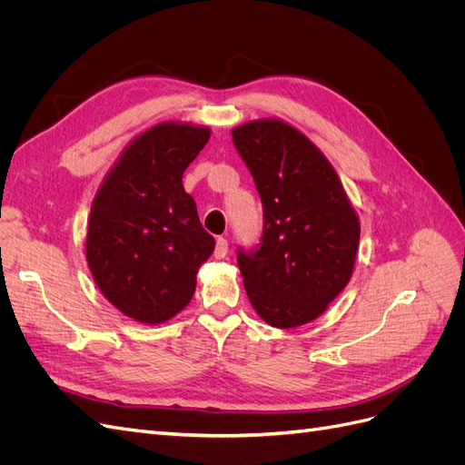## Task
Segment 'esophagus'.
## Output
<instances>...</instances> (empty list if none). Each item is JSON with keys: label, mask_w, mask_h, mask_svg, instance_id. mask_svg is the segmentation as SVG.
<instances>
[{"label": "esophagus", "mask_w": 465, "mask_h": 465, "mask_svg": "<svg viewBox=\"0 0 465 465\" xmlns=\"http://www.w3.org/2000/svg\"><path fill=\"white\" fill-rule=\"evenodd\" d=\"M227 252H229V242H227V238L219 236V238H217V242H215V252H213V256H215L217 260H223L224 256H227Z\"/></svg>", "instance_id": "1"}]
</instances>
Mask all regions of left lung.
I'll return each mask as SVG.
<instances>
[{
    "label": "left lung",
    "instance_id": "8db88e82",
    "mask_svg": "<svg viewBox=\"0 0 465 465\" xmlns=\"http://www.w3.org/2000/svg\"><path fill=\"white\" fill-rule=\"evenodd\" d=\"M263 209L260 242L236 262L256 312L275 328L318 318L349 283L359 219L320 149L292 125L258 120L232 130Z\"/></svg>",
    "mask_w": 465,
    "mask_h": 465
}]
</instances>
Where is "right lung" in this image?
Here are the masks:
<instances>
[{"label": "right lung", "mask_w": 465, "mask_h": 465, "mask_svg": "<svg viewBox=\"0 0 465 465\" xmlns=\"http://www.w3.org/2000/svg\"><path fill=\"white\" fill-rule=\"evenodd\" d=\"M209 135L186 124L154 125L124 151L93 202L91 273L104 297L137 322L161 323L178 314L215 248L182 186Z\"/></svg>", "instance_id": "1"}]
</instances>
